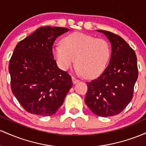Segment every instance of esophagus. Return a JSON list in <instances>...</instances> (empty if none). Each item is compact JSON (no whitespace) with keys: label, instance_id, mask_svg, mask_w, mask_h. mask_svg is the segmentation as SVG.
<instances>
[{"label":"esophagus","instance_id":"obj_1","mask_svg":"<svg viewBox=\"0 0 146 146\" xmlns=\"http://www.w3.org/2000/svg\"><path fill=\"white\" fill-rule=\"evenodd\" d=\"M72 82L74 84H76V83H77L78 82H79V80L77 79V78H76L75 77H74L72 76Z\"/></svg>","mask_w":146,"mask_h":146}]
</instances>
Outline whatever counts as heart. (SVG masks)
<instances>
[{
  "label": "heart",
  "instance_id": "heart-1",
  "mask_svg": "<svg viewBox=\"0 0 146 146\" xmlns=\"http://www.w3.org/2000/svg\"><path fill=\"white\" fill-rule=\"evenodd\" d=\"M60 43L61 45H55L52 52L61 70H68L74 64L75 60L78 72L86 78L97 77L106 70L111 50L104 39L74 32L63 37Z\"/></svg>",
  "mask_w": 146,
  "mask_h": 146
}]
</instances>
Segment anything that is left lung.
<instances>
[{"mask_svg": "<svg viewBox=\"0 0 146 146\" xmlns=\"http://www.w3.org/2000/svg\"><path fill=\"white\" fill-rule=\"evenodd\" d=\"M112 53L108 66L97 78L87 82L85 102L96 115L106 117L121 112L133 97L134 87L138 78L135 52L124 39L106 30Z\"/></svg>", "mask_w": 146, "mask_h": 146, "instance_id": "obj_1", "label": "left lung"}]
</instances>
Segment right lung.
I'll use <instances>...</instances> for the list:
<instances>
[{
    "mask_svg": "<svg viewBox=\"0 0 146 146\" xmlns=\"http://www.w3.org/2000/svg\"><path fill=\"white\" fill-rule=\"evenodd\" d=\"M68 28L41 27L16 45L9 60L11 89L27 112L54 114L72 87V78L58 68L52 46Z\"/></svg>",
    "mask_w": 146,
    "mask_h": 146,
    "instance_id": "1",
    "label": "right lung"
}]
</instances>
